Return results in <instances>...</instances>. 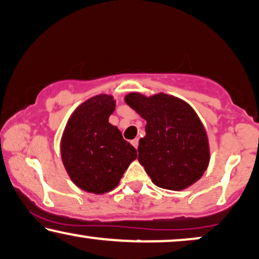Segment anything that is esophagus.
I'll return each instance as SVG.
<instances>
[{"instance_id": "obj_1", "label": "esophagus", "mask_w": 259, "mask_h": 259, "mask_svg": "<svg viewBox=\"0 0 259 259\" xmlns=\"http://www.w3.org/2000/svg\"><path fill=\"white\" fill-rule=\"evenodd\" d=\"M132 144L137 149V147H139V139H134V140L132 141Z\"/></svg>"}]
</instances>
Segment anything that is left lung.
Listing matches in <instances>:
<instances>
[{
  "label": "left lung",
  "instance_id": "left-lung-1",
  "mask_svg": "<svg viewBox=\"0 0 259 259\" xmlns=\"http://www.w3.org/2000/svg\"><path fill=\"white\" fill-rule=\"evenodd\" d=\"M124 102L147 120L139 142V162L157 187L182 191L200 180L211 151L206 129L194 109L175 96L130 92Z\"/></svg>",
  "mask_w": 259,
  "mask_h": 259
}]
</instances>
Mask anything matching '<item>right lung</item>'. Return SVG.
<instances>
[{
  "label": "right lung",
  "instance_id": "right-lung-1",
  "mask_svg": "<svg viewBox=\"0 0 259 259\" xmlns=\"http://www.w3.org/2000/svg\"><path fill=\"white\" fill-rule=\"evenodd\" d=\"M116 108L111 95L101 94L71 113L60 141L61 161L78 188L104 194L118 186L137 151L123 140L109 117Z\"/></svg>",
  "mask_w": 259,
  "mask_h": 259
}]
</instances>
